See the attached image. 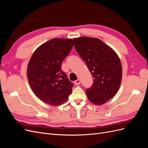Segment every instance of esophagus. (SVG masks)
<instances>
[{
  "instance_id": "34e87169",
  "label": "esophagus",
  "mask_w": 148,
  "mask_h": 148,
  "mask_svg": "<svg viewBox=\"0 0 148 148\" xmlns=\"http://www.w3.org/2000/svg\"><path fill=\"white\" fill-rule=\"evenodd\" d=\"M80 83H81V80H80L79 79H78L76 80V81L74 82V84L75 85H79V84H80Z\"/></svg>"
}]
</instances>
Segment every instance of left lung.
Returning <instances> with one entry per match:
<instances>
[{"label": "left lung", "mask_w": 148, "mask_h": 148, "mask_svg": "<svg viewBox=\"0 0 148 148\" xmlns=\"http://www.w3.org/2000/svg\"><path fill=\"white\" fill-rule=\"evenodd\" d=\"M75 47L86 63L94 78L86 90L88 100L102 105L112 99L119 89L122 77L121 62L116 52L98 38L73 39Z\"/></svg>", "instance_id": "left-lung-1"}]
</instances>
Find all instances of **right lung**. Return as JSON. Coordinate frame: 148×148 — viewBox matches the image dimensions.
Instances as JSON below:
<instances>
[{
    "label": "right lung",
    "instance_id": "obj_1",
    "mask_svg": "<svg viewBox=\"0 0 148 148\" xmlns=\"http://www.w3.org/2000/svg\"><path fill=\"white\" fill-rule=\"evenodd\" d=\"M73 46L71 39H52L37 48L31 56L27 69L28 82L34 95L46 104H63L72 91L73 84L61 65Z\"/></svg>",
    "mask_w": 148,
    "mask_h": 148
}]
</instances>
